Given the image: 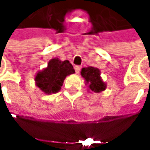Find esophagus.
Instances as JSON below:
<instances>
[{
  "mask_svg": "<svg viewBox=\"0 0 150 150\" xmlns=\"http://www.w3.org/2000/svg\"><path fill=\"white\" fill-rule=\"evenodd\" d=\"M81 66H75V73H76V74L80 73V71H81Z\"/></svg>",
  "mask_w": 150,
  "mask_h": 150,
  "instance_id": "obj_1",
  "label": "esophagus"
}]
</instances>
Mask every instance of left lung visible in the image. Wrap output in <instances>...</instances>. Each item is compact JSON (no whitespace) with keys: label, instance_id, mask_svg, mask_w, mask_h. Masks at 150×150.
<instances>
[{"label":"left lung","instance_id":"obj_1","mask_svg":"<svg viewBox=\"0 0 150 150\" xmlns=\"http://www.w3.org/2000/svg\"><path fill=\"white\" fill-rule=\"evenodd\" d=\"M81 75L84 78L86 84L88 85L90 91L95 93H100L105 90L106 84L101 77V72L98 69L94 67L83 68L81 71Z\"/></svg>","mask_w":150,"mask_h":150}]
</instances>
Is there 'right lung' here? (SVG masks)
Returning a JSON list of instances; mask_svg holds the SVG:
<instances>
[{
    "label": "right lung",
    "instance_id": "1",
    "mask_svg": "<svg viewBox=\"0 0 150 150\" xmlns=\"http://www.w3.org/2000/svg\"><path fill=\"white\" fill-rule=\"evenodd\" d=\"M74 73L75 69L68 60L62 62L54 58L48 62L47 68L36 74L35 81L42 92L50 95L60 91L66 76Z\"/></svg>",
    "mask_w": 150,
    "mask_h": 150
}]
</instances>
